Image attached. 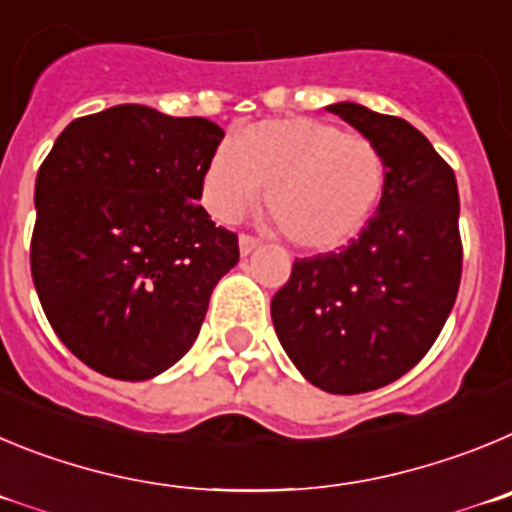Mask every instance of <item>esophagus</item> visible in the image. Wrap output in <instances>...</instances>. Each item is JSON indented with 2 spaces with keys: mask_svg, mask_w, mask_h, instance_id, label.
Wrapping results in <instances>:
<instances>
[{
  "mask_svg": "<svg viewBox=\"0 0 512 512\" xmlns=\"http://www.w3.org/2000/svg\"><path fill=\"white\" fill-rule=\"evenodd\" d=\"M257 247H260V242H257L255 237H250V234H242V237H239V252H242V257L252 255Z\"/></svg>",
  "mask_w": 512,
  "mask_h": 512,
  "instance_id": "34e87169",
  "label": "esophagus"
}]
</instances>
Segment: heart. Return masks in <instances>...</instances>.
Segmentation results:
<instances>
[{
	"mask_svg": "<svg viewBox=\"0 0 512 512\" xmlns=\"http://www.w3.org/2000/svg\"><path fill=\"white\" fill-rule=\"evenodd\" d=\"M388 186L380 147L311 117L250 124L222 142L204 170V204L219 222L245 214L265 188V209L290 245L334 252L372 222Z\"/></svg>",
	"mask_w": 512,
	"mask_h": 512,
	"instance_id": "b5f03b06",
	"label": "heart"
}]
</instances>
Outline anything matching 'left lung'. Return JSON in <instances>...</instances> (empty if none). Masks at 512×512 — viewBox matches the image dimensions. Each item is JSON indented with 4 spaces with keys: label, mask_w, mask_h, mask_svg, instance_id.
I'll return each instance as SVG.
<instances>
[{
    "label": "left lung",
    "mask_w": 512,
    "mask_h": 512,
    "mask_svg": "<svg viewBox=\"0 0 512 512\" xmlns=\"http://www.w3.org/2000/svg\"><path fill=\"white\" fill-rule=\"evenodd\" d=\"M326 109L380 147L388 186L372 222L344 250L293 262L270 313L285 354L311 385L370 393L421 362L457 301V178L405 119L354 101Z\"/></svg>",
    "instance_id": "8db88e82"
}]
</instances>
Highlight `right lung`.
<instances>
[{"label": "right lung", "mask_w": 512, "mask_h": 512, "mask_svg": "<svg viewBox=\"0 0 512 512\" xmlns=\"http://www.w3.org/2000/svg\"><path fill=\"white\" fill-rule=\"evenodd\" d=\"M224 130L119 104L73 119L35 181L32 283L63 344L114 380H150L193 347L237 234L204 206Z\"/></svg>", "instance_id": "add662e5"}]
</instances>
